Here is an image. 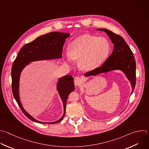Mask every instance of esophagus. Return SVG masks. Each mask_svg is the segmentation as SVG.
<instances>
[{
	"label": "esophagus",
	"mask_w": 149,
	"mask_h": 149,
	"mask_svg": "<svg viewBox=\"0 0 149 149\" xmlns=\"http://www.w3.org/2000/svg\"><path fill=\"white\" fill-rule=\"evenodd\" d=\"M82 82V80L81 78L79 77H75L74 78V84L76 86H79L80 85Z\"/></svg>",
	"instance_id": "obj_1"
}]
</instances>
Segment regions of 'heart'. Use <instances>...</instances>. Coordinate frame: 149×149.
Here are the masks:
<instances>
[{"mask_svg": "<svg viewBox=\"0 0 149 149\" xmlns=\"http://www.w3.org/2000/svg\"><path fill=\"white\" fill-rule=\"evenodd\" d=\"M110 49V44L107 38L84 34L71 42L68 47V52L63 56L68 65H73L74 60H78V65L82 70L91 71L105 60Z\"/></svg>", "mask_w": 149, "mask_h": 149, "instance_id": "heart-1", "label": "heart"}]
</instances>
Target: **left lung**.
Segmentation results:
<instances>
[{"label":"left lung","instance_id":"8db88e82","mask_svg":"<svg viewBox=\"0 0 149 149\" xmlns=\"http://www.w3.org/2000/svg\"><path fill=\"white\" fill-rule=\"evenodd\" d=\"M96 30L104 31L107 34L113 44V49L112 54L101 66L85 73L84 77L86 78L109 71L119 70L130 82L132 88V94L136 85V62L130 48L121 36L115 34L111 30L106 29Z\"/></svg>","mask_w":149,"mask_h":149}]
</instances>
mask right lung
<instances>
[{"instance_id": "1", "label": "right lung", "mask_w": 149, "mask_h": 149, "mask_svg": "<svg viewBox=\"0 0 149 149\" xmlns=\"http://www.w3.org/2000/svg\"><path fill=\"white\" fill-rule=\"evenodd\" d=\"M70 33L58 31L51 32L36 38L30 43L25 44L19 52L12 68V92L13 96L24 114L31 120L40 123L55 124L60 122L65 114L66 102L69 94L75 89L74 79L71 75H65L58 79L56 88L63 104L64 112L58 120L52 122H44L37 120L30 115L23 108L20 97L19 86L20 75L25 67L31 63L37 61L60 59L62 57L63 48Z\"/></svg>"}]
</instances>
